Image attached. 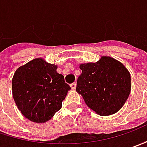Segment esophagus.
<instances>
[{"label": "esophagus", "instance_id": "1", "mask_svg": "<svg viewBox=\"0 0 147 147\" xmlns=\"http://www.w3.org/2000/svg\"><path fill=\"white\" fill-rule=\"evenodd\" d=\"M76 82H74L72 84H71V88L72 89V90H75L76 89Z\"/></svg>", "mask_w": 147, "mask_h": 147}]
</instances>
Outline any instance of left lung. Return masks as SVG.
<instances>
[{"label": "left lung", "mask_w": 147, "mask_h": 147, "mask_svg": "<svg viewBox=\"0 0 147 147\" xmlns=\"http://www.w3.org/2000/svg\"><path fill=\"white\" fill-rule=\"evenodd\" d=\"M76 91L89 108L101 116L113 114L123 106L131 92V76L120 61L101 57L97 62L80 64Z\"/></svg>", "instance_id": "1"}]
</instances>
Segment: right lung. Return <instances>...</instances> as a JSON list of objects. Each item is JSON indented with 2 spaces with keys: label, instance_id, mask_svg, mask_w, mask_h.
Returning a JSON list of instances; mask_svg holds the SVG:
<instances>
[{
  "label": "right lung",
  "instance_id": "1",
  "mask_svg": "<svg viewBox=\"0 0 147 147\" xmlns=\"http://www.w3.org/2000/svg\"><path fill=\"white\" fill-rule=\"evenodd\" d=\"M57 67L36 58L16 71L12 94L23 115L34 123H46L61 109L70 86L57 72Z\"/></svg>",
  "mask_w": 147,
  "mask_h": 147
}]
</instances>
